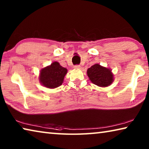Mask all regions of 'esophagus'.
Returning a JSON list of instances; mask_svg holds the SVG:
<instances>
[{
  "mask_svg": "<svg viewBox=\"0 0 149 149\" xmlns=\"http://www.w3.org/2000/svg\"><path fill=\"white\" fill-rule=\"evenodd\" d=\"M74 68L75 69H80L81 66L79 65H74Z\"/></svg>",
  "mask_w": 149,
  "mask_h": 149,
  "instance_id": "esophagus-1",
  "label": "esophagus"
}]
</instances>
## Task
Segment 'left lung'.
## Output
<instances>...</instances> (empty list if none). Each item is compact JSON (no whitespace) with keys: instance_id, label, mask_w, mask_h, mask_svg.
Here are the masks:
<instances>
[{"instance_id":"1","label":"left lung","mask_w":149,"mask_h":149,"mask_svg":"<svg viewBox=\"0 0 149 149\" xmlns=\"http://www.w3.org/2000/svg\"><path fill=\"white\" fill-rule=\"evenodd\" d=\"M87 75L93 84L99 87H108L114 81V75L111 70L95 64L87 71Z\"/></svg>"}]
</instances>
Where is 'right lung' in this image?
<instances>
[{
    "instance_id": "obj_1",
    "label": "right lung",
    "mask_w": 149,
    "mask_h": 149,
    "mask_svg": "<svg viewBox=\"0 0 149 149\" xmlns=\"http://www.w3.org/2000/svg\"><path fill=\"white\" fill-rule=\"evenodd\" d=\"M67 72V69L61 66L58 62H52L49 66L41 70L40 83L45 87L54 89L62 84Z\"/></svg>"
}]
</instances>
